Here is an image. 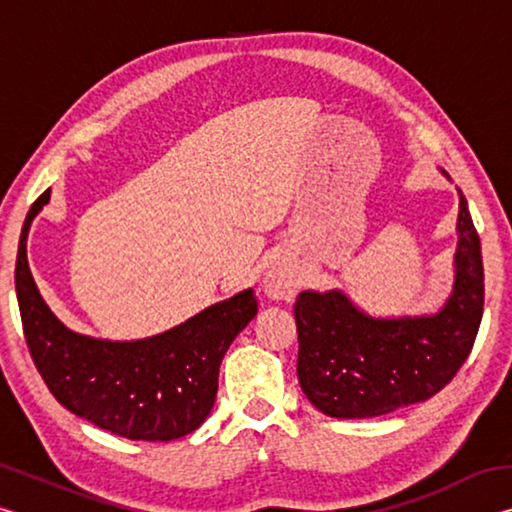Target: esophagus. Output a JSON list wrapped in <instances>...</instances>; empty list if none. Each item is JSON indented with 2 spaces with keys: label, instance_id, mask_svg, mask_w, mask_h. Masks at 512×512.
<instances>
[{
  "label": "esophagus",
  "instance_id": "34e87169",
  "mask_svg": "<svg viewBox=\"0 0 512 512\" xmlns=\"http://www.w3.org/2000/svg\"><path fill=\"white\" fill-rule=\"evenodd\" d=\"M264 289H266L268 296L275 298V300H289L293 296V291L298 289V277L293 275L289 268L275 266L266 275Z\"/></svg>",
  "mask_w": 512,
  "mask_h": 512
}]
</instances>
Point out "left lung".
Returning <instances> with one entry per match:
<instances>
[{"label": "left lung", "instance_id": "8db88e82", "mask_svg": "<svg viewBox=\"0 0 512 512\" xmlns=\"http://www.w3.org/2000/svg\"><path fill=\"white\" fill-rule=\"evenodd\" d=\"M458 210L456 280L436 316L370 318L341 291H302L298 381L307 400L332 418H375L427 402L470 354L483 316V259L467 201Z\"/></svg>", "mask_w": 512, "mask_h": 512}]
</instances>
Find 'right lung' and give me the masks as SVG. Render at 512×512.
I'll return each instance as SVG.
<instances>
[{
    "label": "right lung",
    "instance_id": "1",
    "mask_svg": "<svg viewBox=\"0 0 512 512\" xmlns=\"http://www.w3.org/2000/svg\"><path fill=\"white\" fill-rule=\"evenodd\" d=\"M49 194L24 219L15 291L24 339L51 395L121 438L167 443L196 431L214 406L225 352L257 314L253 289L151 339L112 343L69 332L42 300L27 259L31 221Z\"/></svg>",
    "mask_w": 512,
    "mask_h": 512
}]
</instances>
